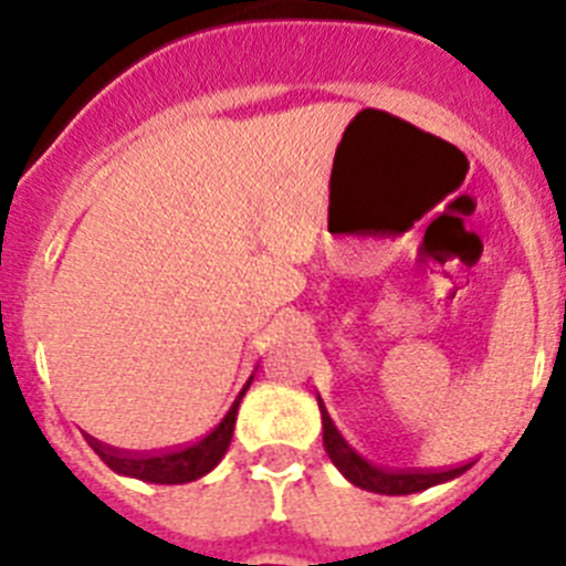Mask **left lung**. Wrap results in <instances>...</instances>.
<instances>
[{"instance_id":"left-lung-1","label":"left lung","mask_w":566,"mask_h":566,"mask_svg":"<svg viewBox=\"0 0 566 566\" xmlns=\"http://www.w3.org/2000/svg\"><path fill=\"white\" fill-rule=\"evenodd\" d=\"M319 402V399H317ZM319 417H323V444H326V453L337 470L352 484L363 490H371V493H382V496H408V493H419V490H428L433 484L451 482V479L462 476L470 464H459V468L448 470H385L371 464L368 459L359 457L352 444L345 442L343 433L334 428L332 417H328L326 405L319 402Z\"/></svg>"}]
</instances>
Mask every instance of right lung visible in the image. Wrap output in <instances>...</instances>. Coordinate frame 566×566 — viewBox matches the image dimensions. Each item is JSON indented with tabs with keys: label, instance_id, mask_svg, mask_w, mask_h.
Masks as SVG:
<instances>
[{
	"label": "right lung",
	"instance_id": "obj_1",
	"mask_svg": "<svg viewBox=\"0 0 566 566\" xmlns=\"http://www.w3.org/2000/svg\"><path fill=\"white\" fill-rule=\"evenodd\" d=\"M249 379L243 385V391L238 394V399L232 402V408L227 411V417L214 424L212 431L203 439H198L195 444H187V448H178V451H161V453H129V451H115L109 444H102L98 439L90 437V448L102 457V462L107 464L109 470L122 473V476L142 479V482L153 484H184L195 482V479L207 476L214 464L221 462L223 453H227L229 442H232L234 431V419H238V405L243 399V394L249 391Z\"/></svg>",
	"mask_w": 566,
	"mask_h": 566
}]
</instances>
